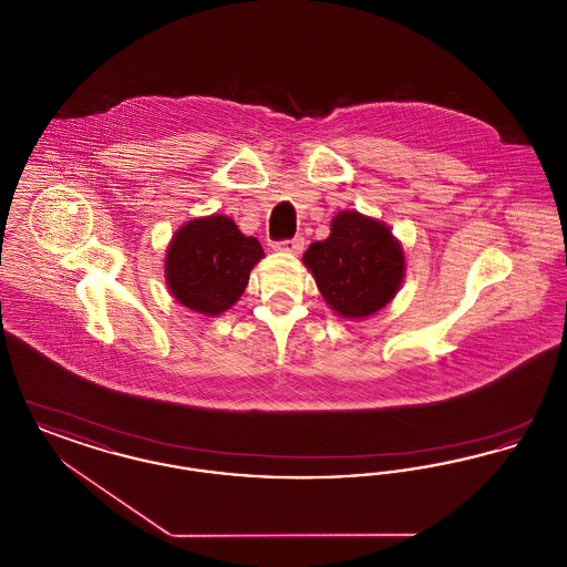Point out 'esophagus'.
I'll use <instances>...</instances> for the list:
<instances>
[{"instance_id": "34e87169", "label": "esophagus", "mask_w": 567, "mask_h": 567, "mask_svg": "<svg viewBox=\"0 0 567 567\" xmlns=\"http://www.w3.org/2000/svg\"><path fill=\"white\" fill-rule=\"evenodd\" d=\"M274 250L280 252H291V255H299L303 250V238H293V240H285V243L271 244Z\"/></svg>"}]
</instances>
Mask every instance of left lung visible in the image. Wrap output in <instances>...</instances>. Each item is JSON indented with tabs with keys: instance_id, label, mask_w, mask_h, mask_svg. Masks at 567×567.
<instances>
[{
	"instance_id": "1",
	"label": "left lung",
	"mask_w": 567,
	"mask_h": 567,
	"mask_svg": "<svg viewBox=\"0 0 567 567\" xmlns=\"http://www.w3.org/2000/svg\"><path fill=\"white\" fill-rule=\"evenodd\" d=\"M324 303L347 321L377 315L398 296L405 274L402 243L378 218L342 210L329 236L303 252Z\"/></svg>"
}]
</instances>
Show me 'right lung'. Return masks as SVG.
Wrapping results in <instances>:
<instances>
[{
	"label": "right lung",
	"instance_id": "1",
	"mask_svg": "<svg viewBox=\"0 0 567 567\" xmlns=\"http://www.w3.org/2000/svg\"><path fill=\"white\" fill-rule=\"evenodd\" d=\"M266 257L257 238L244 236L225 215L185 223L165 250V285L178 303L204 317L227 312Z\"/></svg>",
	"mask_w": 567,
	"mask_h": 567
}]
</instances>
